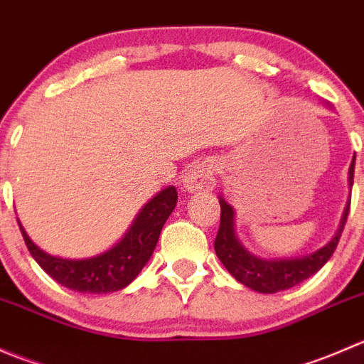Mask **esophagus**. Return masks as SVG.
Listing matches in <instances>:
<instances>
[{
	"instance_id": "esophagus-1",
	"label": "esophagus",
	"mask_w": 364,
	"mask_h": 364,
	"mask_svg": "<svg viewBox=\"0 0 364 364\" xmlns=\"http://www.w3.org/2000/svg\"><path fill=\"white\" fill-rule=\"evenodd\" d=\"M183 186L186 192H208L215 186V167L211 161H197L196 165L190 167L183 179Z\"/></svg>"
}]
</instances>
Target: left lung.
Segmentation results:
<instances>
[{
	"label": "left lung",
	"instance_id": "left-lung-1",
	"mask_svg": "<svg viewBox=\"0 0 364 364\" xmlns=\"http://www.w3.org/2000/svg\"><path fill=\"white\" fill-rule=\"evenodd\" d=\"M354 159H352L350 171H348V183H350V186L354 183ZM220 208H222V213H220V229L215 240V252L218 259L222 260L227 271L237 282L247 285L248 289L262 292V294H274V292L291 289L306 280V278L314 277L331 259L336 247H338L341 232H343L350 203L347 204L343 216H341L338 232L335 234V237L326 247H322L321 250L310 253L306 257L273 260L259 259V257L252 255L236 237L232 205H229L220 197Z\"/></svg>",
	"mask_w": 364,
	"mask_h": 364
}]
</instances>
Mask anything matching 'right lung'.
<instances>
[{"label":"right lung","instance_id":"obj_1","mask_svg":"<svg viewBox=\"0 0 364 364\" xmlns=\"http://www.w3.org/2000/svg\"><path fill=\"white\" fill-rule=\"evenodd\" d=\"M176 203L178 192L174 186L164 188L141 209L130 230L116 247L90 259L75 260L49 255L29 240L21 223L19 229L31 257L53 280L82 294H107L121 291L137 278L153 255L161 227L174 211Z\"/></svg>","mask_w":364,"mask_h":364}]
</instances>
